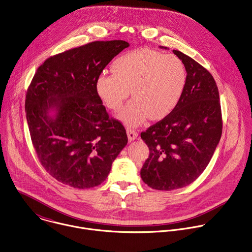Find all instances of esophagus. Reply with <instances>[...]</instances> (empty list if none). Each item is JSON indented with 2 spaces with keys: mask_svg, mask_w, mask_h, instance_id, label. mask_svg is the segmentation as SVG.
<instances>
[{
  "mask_svg": "<svg viewBox=\"0 0 252 252\" xmlns=\"http://www.w3.org/2000/svg\"><path fill=\"white\" fill-rule=\"evenodd\" d=\"M126 132H127V137H128V140L129 141H132V140H134L136 137H137V135H138V133L136 132V130H134V129H132V128H126Z\"/></svg>",
  "mask_w": 252,
  "mask_h": 252,
  "instance_id": "34e87169",
  "label": "esophagus"
}]
</instances>
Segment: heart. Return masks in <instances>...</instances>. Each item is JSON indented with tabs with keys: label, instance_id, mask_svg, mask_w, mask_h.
I'll list each match as a JSON object with an SVG mask.
<instances>
[{
	"label": "heart",
	"instance_id": "obj_1",
	"mask_svg": "<svg viewBox=\"0 0 252 252\" xmlns=\"http://www.w3.org/2000/svg\"><path fill=\"white\" fill-rule=\"evenodd\" d=\"M115 73H100L96 92L107 108L122 109L131 94L134 97L119 114L129 126H137L148 118L159 121L177 107L187 82L183 61L148 48L125 53L113 63Z\"/></svg>",
	"mask_w": 252,
	"mask_h": 252
}]
</instances>
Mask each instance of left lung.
Segmentation results:
<instances>
[{
  "mask_svg": "<svg viewBox=\"0 0 252 252\" xmlns=\"http://www.w3.org/2000/svg\"><path fill=\"white\" fill-rule=\"evenodd\" d=\"M187 82L174 111L142 131L149 148L140 176L150 188L173 190L193 183L209 164L223 129L219 91L212 74L186 54Z\"/></svg>",
  "mask_w": 252,
  "mask_h": 252,
  "instance_id": "left-lung-1",
  "label": "left lung"
}]
</instances>
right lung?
<instances>
[{
  "mask_svg": "<svg viewBox=\"0 0 252 252\" xmlns=\"http://www.w3.org/2000/svg\"><path fill=\"white\" fill-rule=\"evenodd\" d=\"M123 40L94 41L48 58L26 92L30 137L43 168L57 181L84 189L101 185L127 143L121 122L109 116L96 92V78ZM56 108L55 118L47 116Z\"/></svg>",
  "mask_w": 252,
  "mask_h": 252,
  "instance_id": "add662e5",
  "label": "right lung"
}]
</instances>
